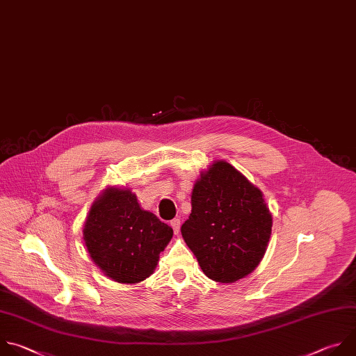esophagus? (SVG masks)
<instances>
[{
  "instance_id": "34e87169",
  "label": "esophagus",
  "mask_w": 356,
  "mask_h": 356,
  "mask_svg": "<svg viewBox=\"0 0 356 356\" xmlns=\"http://www.w3.org/2000/svg\"><path fill=\"white\" fill-rule=\"evenodd\" d=\"M171 227H172L174 233H175V234H178V233H179V227H181V220H179V219H174V220H171Z\"/></svg>"
}]
</instances>
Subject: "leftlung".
I'll return each instance as SVG.
<instances>
[{
    "label": "left lung",
    "instance_id": "left-lung-1",
    "mask_svg": "<svg viewBox=\"0 0 356 356\" xmlns=\"http://www.w3.org/2000/svg\"><path fill=\"white\" fill-rule=\"evenodd\" d=\"M192 210L181 233L203 273L234 283L262 261L272 232L264 193L237 168L213 161L193 184Z\"/></svg>",
    "mask_w": 356,
    "mask_h": 356
}]
</instances>
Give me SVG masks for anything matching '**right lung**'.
I'll return each instance as SVG.
<instances>
[{
	"instance_id": "right-lung-1",
	"label": "right lung",
	"mask_w": 356,
	"mask_h": 356,
	"mask_svg": "<svg viewBox=\"0 0 356 356\" xmlns=\"http://www.w3.org/2000/svg\"><path fill=\"white\" fill-rule=\"evenodd\" d=\"M172 229L140 206L129 188L106 186L94 200L83 238L92 262L112 280L134 285L156 269Z\"/></svg>"
}]
</instances>
